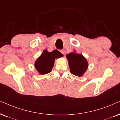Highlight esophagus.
Segmentation results:
<instances>
[{"label":"esophagus","instance_id":"esophagus-1","mask_svg":"<svg viewBox=\"0 0 120 120\" xmlns=\"http://www.w3.org/2000/svg\"><path fill=\"white\" fill-rule=\"evenodd\" d=\"M60 52H61L62 54H63V55H64V50H61V51H60Z\"/></svg>","mask_w":120,"mask_h":120}]
</instances>
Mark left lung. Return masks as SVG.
<instances>
[{"label": "left lung", "instance_id": "left-lung-1", "mask_svg": "<svg viewBox=\"0 0 120 120\" xmlns=\"http://www.w3.org/2000/svg\"><path fill=\"white\" fill-rule=\"evenodd\" d=\"M66 57L71 73L76 76L82 77L88 67L86 58L82 54L76 53L75 51L67 54Z\"/></svg>", "mask_w": 120, "mask_h": 120}]
</instances>
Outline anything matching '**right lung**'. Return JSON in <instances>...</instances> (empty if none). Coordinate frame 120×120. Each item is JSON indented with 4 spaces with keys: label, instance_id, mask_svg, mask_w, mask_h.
<instances>
[{
    "label": "right lung",
    "instance_id": "1",
    "mask_svg": "<svg viewBox=\"0 0 120 120\" xmlns=\"http://www.w3.org/2000/svg\"><path fill=\"white\" fill-rule=\"evenodd\" d=\"M62 56L63 54L57 50H54L51 52H49L47 49L44 50L41 55L35 60V68L41 75L49 73L53 68L55 59Z\"/></svg>",
    "mask_w": 120,
    "mask_h": 120
}]
</instances>
